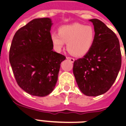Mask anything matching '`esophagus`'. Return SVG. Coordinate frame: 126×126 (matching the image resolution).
I'll return each instance as SVG.
<instances>
[{
	"label": "esophagus",
	"mask_w": 126,
	"mask_h": 126,
	"mask_svg": "<svg viewBox=\"0 0 126 126\" xmlns=\"http://www.w3.org/2000/svg\"><path fill=\"white\" fill-rule=\"evenodd\" d=\"M66 59H67V60H70V61H71L72 63H73L74 61V58H69V57H67V58H66Z\"/></svg>",
	"instance_id": "1"
}]
</instances>
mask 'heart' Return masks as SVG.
Here are the masks:
<instances>
[{
    "instance_id": "heart-1",
    "label": "heart",
    "mask_w": 126,
    "mask_h": 126,
    "mask_svg": "<svg viewBox=\"0 0 126 126\" xmlns=\"http://www.w3.org/2000/svg\"><path fill=\"white\" fill-rule=\"evenodd\" d=\"M50 38L56 50H60L67 43V49L71 54L81 56L91 48L95 32L92 26L74 23L60 27L59 33H52Z\"/></svg>"
}]
</instances>
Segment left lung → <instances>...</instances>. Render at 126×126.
Wrapping results in <instances>:
<instances>
[{"label": "left lung", "instance_id": "8db88e82", "mask_svg": "<svg viewBox=\"0 0 126 126\" xmlns=\"http://www.w3.org/2000/svg\"><path fill=\"white\" fill-rule=\"evenodd\" d=\"M95 39L90 50L74 62L73 74L81 93L89 96L103 94L116 80L122 63L118 39L101 20L90 19Z\"/></svg>", "mask_w": 126, "mask_h": 126}]
</instances>
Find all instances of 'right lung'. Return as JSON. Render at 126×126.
<instances>
[{
  "instance_id": "right-lung-1",
  "label": "right lung",
  "mask_w": 126,
  "mask_h": 126,
  "mask_svg": "<svg viewBox=\"0 0 126 126\" xmlns=\"http://www.w3.org/2000/svg\"><path fill=\"white\" fill-rule=\"evenodd\" d=\"M50 18L35 19L17 31L10 50V63L17 84L30 94L46 96L58 81L65 56L53 50Z\"/></svg>"
}]
</instances>
